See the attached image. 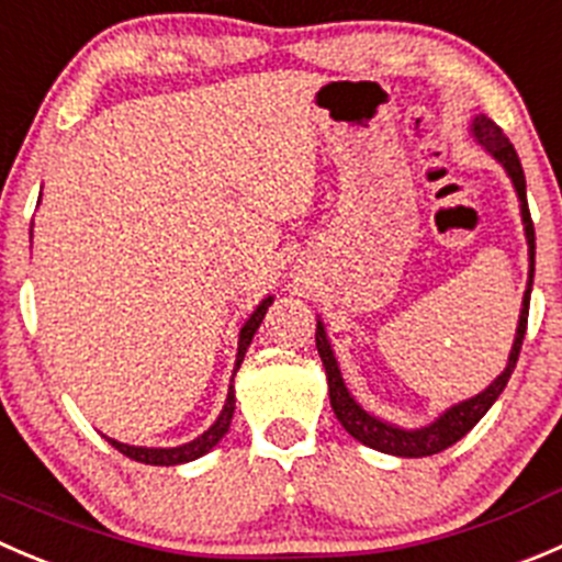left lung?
Wrapping results in <instances>:
<instances>
[{
  "instance_id": "8db88e82",
  "label": "left lung",
  "mask_w": 562,
  "mask_h": 562,
  "mask_svg": "<svg viewBox=\"0 0 562 562\" xmlns=\"http://www.w3.org/2000/svg\"><path fill=\"white\" fill-rule=\"evenodd\" d=\"M472 131H475L477 143L486 145L488 150L494 154V159L503 161V167L508 170L510 181H514L516 192H519L521 200V220H525V233H527V244H530V282H527L525 291V304H521V315H519V329H516V340L514 348H510L508 357V368L494 379V384H488L481 395L470 397V401L459 403L450 412H445L442 417L428 428H419V431H401L395 426H386L381 419H375L373 414L364 412L351 395H348L346 384H342L340 368L335 362V353H331L329 340H326L324 326L318 324L315 329V346H318L321 362L326 368V379H329V401L331 408H335L337 419H340V426L351 434L353 439H359L368 448L381 450V453H392V456H403V459H419V456H434L448 450L450 445L459 442L461 437L472 431L477 426V419L492 408V403L497 401L499 392L505 390L508 384L510 373L516 368V359H519L521 342H525V331H527V315H530V291H532V271H536V227H532L530 220V209H527V187H525V170H521V161L516 156L514 145L508 143V136L503 134L497 123L486 114H477L475 123H472Z\"/></svg>"
}]
</instances>
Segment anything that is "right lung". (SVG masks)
<instances>
[{
  "label": "right lung",
  "mask_w": 562,
  "mask_h": 562,
  "mask_svg": "<svg viewBox=\"0 0 562 562\" xmlns=\"http://www.w3.org/2000/svg\"><path fill=\"white\" fill-rule=\"evenodd\" d=\"M269 304H271V296L266 299V302H260L258 310H255V313L249 315L247 324H244L241 337H238L236 370L241 368L244 353H247V348H249V342H252L258 326L263 324V315H266V310H269ZM233 408H236V395H233V386H231V392H227V403H225V408H222L220 419H216L214 426H211L203 437H198L194 442H189V445H181V448H131V445H120V442H114V439H109V445H112L114 450H120L123 456H128V459L139 461V464H154V467L187 464V461H194V459H200L203 453H209V450L214 448L222 437H225L227 428H231Z\"/></svg>",
  "instance_id": "obj_1"
}]
</instances>
